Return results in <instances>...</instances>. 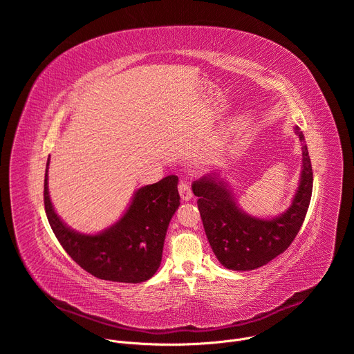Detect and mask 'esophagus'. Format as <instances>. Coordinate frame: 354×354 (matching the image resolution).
I'll use <instances>...</instances> for the list:
<instances>
[{
	"mask_svg": "<svg viewBox=\"0 0 354 354\" xmlns=\"http://www.w3.org/2000/svg\"><path fill=\"white\" fill-rule=\"evenodd\" d=\"M179 194H180V197H182V200H185V201H189L190 198H192V196H193V193H192V189H190V185L187 183V182H180L179 183Z\"/></svg>",
	"mask_w": 354,
	"mask_h": 354,
	"instance_id": "esophagus-1",
	"label": "esophagus"
}]
</instances>
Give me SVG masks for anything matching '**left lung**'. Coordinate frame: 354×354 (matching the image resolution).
I'll use <instances>...</instances> for the list:
<instances>
[{"instance_id":"obj_1","label":"left lung","mask_w":354,"mask_h":354,"mask_svg":"<svg viewBox=\"0 0 354 354\" xmlns=\"http://www.w3.org/2000/svg\"><path fill=\"white\" fill-rule=\"evenodd\" d=\"M294 131L302 145L301 175L291 206L280 216L259 218L245 213L217 172L192 183L207 239L224 268L246 272L269 263L290 246L304 223L313 194V167L304 134L298 126Z\"/></svg>"}]
</instances>
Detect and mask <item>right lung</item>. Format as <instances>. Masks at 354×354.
Instances as JSON below:
<instances>
[{
	"label": "right lung",
	"instance_id": "1",
	"mask_svg": "<svg viewBox=\"0 0 354 354\" xmlns=\"http://www.w3.org/2000/svg\"><path fill=\"white\" fill-rule=\"evenodd\" d=\"M48 164L44 174V210L56 238L67 254L92 276L141 283L153 277L162 259L169 221L180 205L178 176L137 189L124 214L97 234L71 230L56 213L48 194Z\"/></svg>",
	"mask_w": 354,
	"mask_h": 354
}]
</instances>
